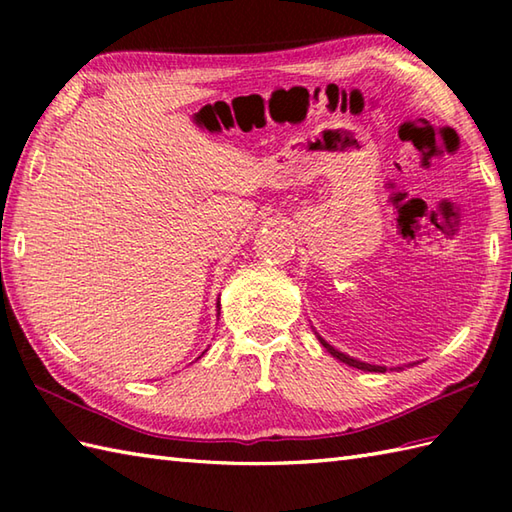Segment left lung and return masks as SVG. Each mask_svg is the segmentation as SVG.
<instances>
[{
	"label": "left lung",
	"mask_w": 512,
	"mask_h": 512,
	"mask_svg": "<svg viewBox=\"0 0 512 512\" xmlns=\"http://www.w3.org/2000/svg\"><path fill=\"white\" fill-rule=\"evenodd\" d=\"M319 341H321V345L325 347V350H328L334 358H339L341 363H345V365H350V367H356V369H363V372H387V367H380V365H369V363H363V361H356V358H352V356H347V354H343V352H339V350H334V347L330 345V343H325L321 336H319ZM400 369V367H398Z\"/></svg>",
	"instance_id": "1"
}]
</instances>
